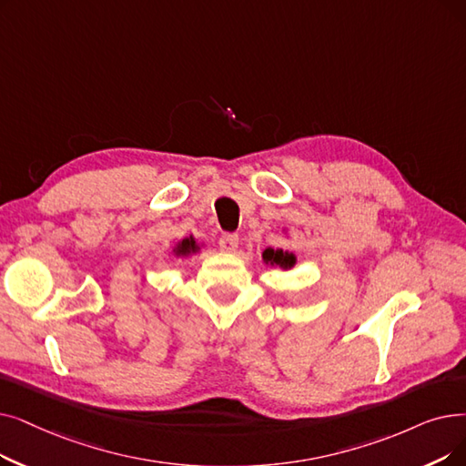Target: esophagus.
Here are the masks:
<instances>
[{"label": "esophagus", "mask_w": 466, "mask_h": 466, "mask_svg": "<svg viewBox=\"0 0 466 466\" xmlns=\"http://www.w3.org/2000/svg\"><path fill=\"white\" fill-rule=\"evenodd\" d=\"M238 241H239L238 234H222V236L218 238V248H220L222 251L232 253V251H236V248H238Z\"/></svg>", "instance_id": "esophagus-1"}]
</instances>
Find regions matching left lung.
<instances>
[{
  "mask_svg": "<svg viewBox=\"0 0 466 466\" xmlns=\"http://www.w3.org/2000/svg\"><path fill=\"white\" fill-rule=\"evenodd\" d=\"M262 260H265L267 265H270V267H279L283 270H288V268L295 267L297 257L293 253H289V251L268 248V249H265V253H262Z\"/></svg>",
  "mask_w": 466,
  "mask_h": 466,
  "instance_id": "obj_1",
  "label": "left lung"
}]
</instances>
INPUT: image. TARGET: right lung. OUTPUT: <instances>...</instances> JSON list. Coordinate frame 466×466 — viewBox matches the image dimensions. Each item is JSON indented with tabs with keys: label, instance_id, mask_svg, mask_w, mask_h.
<instances>
[{
	"label": "right lung",
	"instance_id": "1",
	"mask_svg": "<svg viewBox=\"0 0 466 466\" xmlns=\"http://www.w3.org/2000/svg\"><path fill=\"white\" fill-rule=\"evenodd\" d=\"M198 249H199V248H198V244H196V239L190 236V238L180 239L178 244H177V248L173 249V253H175L177 257H188V255L196 253Z\"/></svg>",
	"mask_w": 466,
	"mask_h": 466
}]
</instances>
